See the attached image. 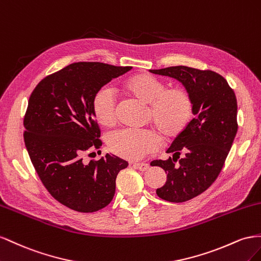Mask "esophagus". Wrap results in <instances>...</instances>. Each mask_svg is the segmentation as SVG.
<instances>
[{"label":"esophagus","instance_id":"34e87169","mask_svg":"<svg viewBox=\"0 0 261 261\" xmlns=\"http://www.w3.org/2000/svg\"><path fill=\"white\" fill-rule=\"evenodd\" d=\"M132 166L136 169L141 170V172H145V170H147L148 167H150V165H148L147 163H136V164H133Z\"/></svg>","mask_w":261,"mask_h":261}]
</instances>
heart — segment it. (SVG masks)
Here are the masks:
<instances>
[{
    "instance_id": "heart-1",
    "label": "heart",
    "mask_w": 261,
    "mask_h": 261,
    "mask_svg": "<svg viewBox=\"0 0 261 261\" xmlns=\"http://www.w3.org/2000/svg\"><path fill=\"white\" fill-rule=\"evenodd\" d=\"M160 79L146 73L130 76L123 88L133 97L148 105L147 118L166 140L179 137L187 128L192 115V99L181 87L166 88ZM93 115L102 126H113L117 121V102L114 92L102 87L94 95ZM109 150L122 159L136 161L158 150L160 139L151 130L122 129L110 135Z\"/></svg>"
}]
</instances>
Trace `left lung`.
Here are the masks:
<instances>
[{
    "label": "left lung",
    "mask_w": 261,
    "mask_h": 261,
    "mask_svg": "<svg viewBox=\"0 0 261 261\" xmlns=\"http://www.w3.org/2000/svg\"><path fill=\"white\" fill-rule=\"evenodd\" d=\"M150 72L179 81L192 99L195 118L166 151L173 158L151 163L167 175L156 195L169 202H185L209 188L224 165L237 132L236 96L213 71L179 65Z\"/></svg>",
    "instance_id": "1"
}]
</instances>
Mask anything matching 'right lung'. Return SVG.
<instances>
[{"label":"right lung","mask_w":261,"mask_h":261,"mask_svg":"<svg viewBox=\"0 0 261 261\" xmlns=\"http://www.w3.org/2000/svg\"><path fill=\"white\" fill-rule=\"evenodd\" d=\"M132 66L72 63L36 86L24 118L25 145L44 187L59 202L79 212H95L113 200L116 178L128 162L106 154L83 162L99 148L100 130L93 115L94 95Z\"/></svg>","instance_id":"add662e5"}]
</instances>
